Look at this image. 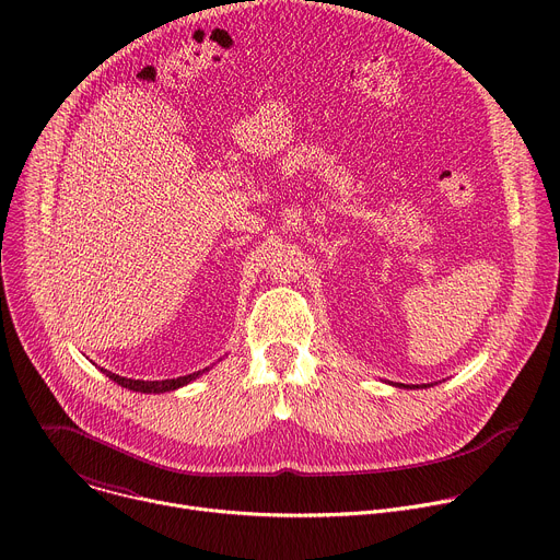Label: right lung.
I'll return each instance as SVG.
<instances>
[{
    "label": "right lung",
    "mask_w": 560,
    "mask_h": 560,
    "mask_svg": "<svg viewBox=\"0 0 560 560\" xmlns=\"http://www.w3.org/2000/svg\"><path fill=\"white\" fill-rule=\"evenodd\" d=\"M102 372L113 378L115 383H119L121 387H128V389H135V392H145V394H159V392H171V389H177L186 383H190L192 378H197L201 372H192L188 376H179V378H166V381H132V378H126V376H119V374H113L108 370L102 368Z\"/></svg>",
    "instance_id": "right-lung-1"
}]
</instances>
